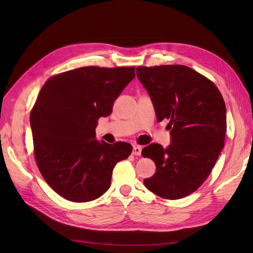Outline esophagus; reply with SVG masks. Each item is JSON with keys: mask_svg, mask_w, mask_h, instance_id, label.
<instances>
[{"mask_svg": "<svg viewBox=\"0 0 253 253\" xmlns=\"http://www.w3.org/2000/svg\"><path fill=\"white\" fill-rule=\"evenodd\" d=\"M141 147H139V145H134L133 148V155L135 156H140L141 154Z\"/></svg>", "mask_w": 253, "mask_h": 253, "instance_id": "34e87169", "label": "esophagus"}]
</instances>
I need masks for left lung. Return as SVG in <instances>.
<instances>
[{
	"instance_id": "obj_1",
	"label": "left lung",
	"mask_w": 253,
	"mask_h": 253,
	"mask_svg": "<svg viewBox=\"0 0 253 253\" xmlns=\"http://www.w3.org/2000/svg\"><path fill=\"white\" fill-rule=\"evenodd\" d=\"M158 121L169 119L171 144L151 143L141 155L156 172L143 180L151 192L178 200L201 187L224 148L226 105L213 82L185 65L136 68Z\"/></svg>"
}]
</instances>
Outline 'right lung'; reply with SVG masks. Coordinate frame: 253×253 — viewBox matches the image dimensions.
<instances>
[{"mask_svg": "<svg viewBox=\"0 0 253 253\" xmlns=\"http://www.w3.org/2000/svg\"><path fill=\"white\" fill-rule=\"evenodd\" d=\"M134 67L87 66L46 81L30 113L35 156L48 186L74 203L94 201L111 187L114 167L132 145L96 138L100 117H108Z\"/></svg>", "mask_w": 253, "mask_h": 253, "instance_id": "1", "label": "right lung"}]
</instances>
